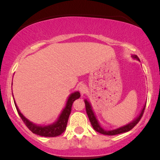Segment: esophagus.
<instances>
[{"label":"esophagus","mask_w":160,"mask_h":160,"mask_svg":"<svg viewBox=\"0 0 160 160\" xmlns=\"http://www.w3.org/2000/svg\"><path fill=\"white\" fill-rule=\"evenodd\" d=\"M79 91L80 92L82 95H83L84 93H86V92L87 91V86H86L85 84H80V86H79Z\"/></svg>","instance_id":"1"}]
</instances>
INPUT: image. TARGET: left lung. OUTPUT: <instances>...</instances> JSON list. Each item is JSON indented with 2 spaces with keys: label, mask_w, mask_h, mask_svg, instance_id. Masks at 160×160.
I'll use <instances>...</instances> for the list:
<instances>
[{
  "label": "left lung",
  "mask_w": 160,
  "mask_h": 160,
  "mask_svg": "<svg viewBox=\"0 0 160 160\" xmlns=\"http://www.w3.org/2000/svg\"><path fill=\"white\" fill-rule=\"evenodd\" d=\"M132 58L133 59L138 60V61L140 62V59L138 58L136 55H132ZM84 102H85V105H86V113H87L88 117H89V121H90L92 126L93 128L98 132L103 134V135H118V134H121V133H124V132H127L130 131V130L134 126L136 125L138 122H139V120H141V117H142L143 113H144V109H145V106H146V102L143 106L142 109L139 113V114L135 117V119L131 122H129L128 123L124 125V126H120V127L115 128V129H112V130H106L104 128H102V126H101V124L99 123V121L98 120V118H97L96 115H95L94 111H93L92 107V104L87 99H84Z\"/></svg>",
  "instance_id": "obj_1"
}]
</instances>
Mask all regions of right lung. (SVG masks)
<instances>
[{
  "label": "right lung",
  "instance_id": "1",
  "mask_svg": "<svg viewBox=\"0 0 160 160\" xmlns=\"http://www.w3.org/2000/svg\"><path fill=\"white\" fill-rule=\"evenodd\" d=\"M13 96V95H12ZM80 97V93L78 91L74 92L69 95L68 98H67L65 107L60 113L59 116L58 117L57 120L52 122V124L49 125H38L32 122L27 119L26 117L24 116L22 113L19 111V108H18L17 104H16L15 99L13 98L14 104L17 110L18 113L26 125L27 127L33 133L36 134V135H40V136L43 137H56L58 135H60L62 133H63L65 131L66 127H67L68 120L70 113L71 111V107L74 102L76 99H78Z\"/></svg>",
  "mask_w": 160,
  "mask_h": 160
}]
</instances>
